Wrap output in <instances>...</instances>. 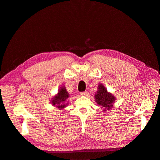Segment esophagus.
Wrapping results in <instances>:
<instances>
[{"mask_svg": "<svg viewBox=\"0 0 160 160\" xmlns=\"http://www.w3.org/2000/svg\"><path fill=\"white\" fill-rule=\"evenodd\" d=\"M88 91H84V92H81V95L82 96H88Z\"/></svg>", "mask_w": 160, "mask_h": 160, "instance_id": "34e87169", "label": "esophagus"}]
</instances>
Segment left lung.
<instances>
[{
  "mask_svg": "<svg viewBox=\"0 0 160 160\" xmlns=\"http://www.w3.org/2000/svg\"><path fill=\"white\" fill-rule=\"evenodd\" d=\"M98 89V90L95 95L96 103L99 105L102 106L104 111L110 110L113 108L115 98L112 94L108 92V90L102 84H99Z\"/></svg>",
  "mask_w": 160,
  "mask_h": 160,
  "instance_id": "left-lung-1",
  "label": "left lung"
}]
</instances>
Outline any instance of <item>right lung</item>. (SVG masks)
Instances as JSON below:
<instances>
[{"mask_svg":"<svg viewBox=\"0 0 160 160\" xmlns=\"http://www.w3.org/2000/svg\"><path fill=\"white\" fill-rule=\"evenodd\" d=\"M69 98L68 92L67 91L65 86H62L58 91V93L52 98L51 103L52 105L55 106L56 108L60 109H64L68 104L67 103V99Z\"/></svg>","mask_w":160,"mask_h":160,"instance_id":"add662e5","label":"right lung"}]
</instances>
